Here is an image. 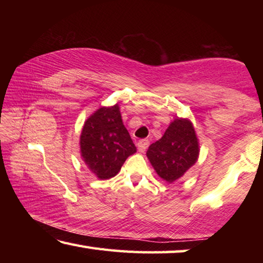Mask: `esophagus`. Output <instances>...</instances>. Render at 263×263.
<instances>
[{"instance_id": "34e87169", "label": "esophagus", "mask_w": 263, "mask_h": 263, "mask_svg": "<svg viewBox=\"0 0 263 263\" xmlns=\"http://www.w3.org/2000/svg\"><path fill=\"white\" fill-rule=\"evenodd\" d=\"M149 141L147 139H141L137 142V147L139 149V152H145L146 148L148 147Z\"/></svg>"}]
</instances>
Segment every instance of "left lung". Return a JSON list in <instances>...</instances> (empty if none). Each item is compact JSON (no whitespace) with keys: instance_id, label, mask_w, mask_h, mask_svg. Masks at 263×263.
Here are the masks:
<instances>
[{"instance_id":"left-lung-1","label":"left lung","mask_w":263,"mask_h":263,"mask_svg":"<svg viewBox=\"0 0 263 263\" xmlns=\"http://www.w3.org/2000/svg\"><path fill=\"white\" fill-rule=\"evenodd\" d=\"M199 148L193 124L188 119L177 118L162 138L147 149V158L161 179L169 183L176 181L193 166Z\"/></svg>"}]
</instances>
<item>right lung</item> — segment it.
I'll use <instances>...</instances> for the list:
<instances>
[{
    "mask_svg": "<svg viewBox=\"0 0 263 263\" xmlns=\"http://www.w3.org/2000/svg\"><path fill=\"white\" fill-rule=\"evenodd\" d=\"M80 146L84 162L101 180L114 177L137 151L117 104L100 108L84 122Z\"/></svg>",
    "mask_w": 263,
    "mask_h": 263,
    "instance_id": "1",
    "label": "right lung"
}]
</instances>
